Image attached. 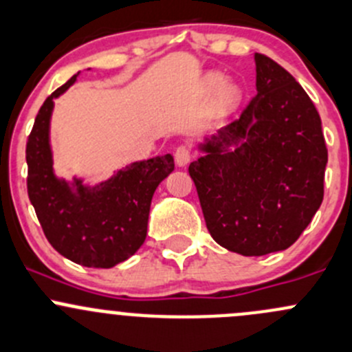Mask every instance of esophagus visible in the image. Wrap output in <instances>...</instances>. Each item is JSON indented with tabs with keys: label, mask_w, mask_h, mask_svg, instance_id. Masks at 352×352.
I'll use <instances>...</instances> for the list:
<instances>
[{
	"label": "esophagus",
	"mask_w": 352,
	"mask_h": 352,
	"mask_svg": "<svg viewBox=\"0 0 352 352\" xmlns=\"http://www.w3.org/2000/svg\"><path fill=\"white\" fill-rule=\"evenodd\" d=\"M191 157V148L188 145H179L175 151V161L177 166H186Z\"/></svg>",
	"instance_id": "obj_1"
}]
</instances>
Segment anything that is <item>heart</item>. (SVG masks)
<instances>
[{
    "mask_svg": "<svg viewBox=\"0 0 352 352\" xmlns=\"http://www.w3.org/2000/svg\"><path fill=\"white\" fill-rule=\"evenodd\" d=\"M219 82L221 80L217 78V76H212L210 78V87L214 89V87L219 85ZM239 99H241V94H239V89L236 85H232V83H224V85H221V89H219L217 92V107L221 111H229L232 109V107L238 106Z\"/></svg>",
    "mask_w": 352,
    "mask_h": 352,
    "instance_id": "heart-1",
    "label": "heart"
}]
</instances>
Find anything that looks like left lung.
Segmentation results:
<instances>
[{"label":"left lung","instance_id":"obj_1","mask_svg":"<svg viewBox=\"0 0 352 352\" xmlns=\"http://www.w3.org/2000/svg\"><path fill=\"white\" fill-rule=\"evenodd\" d=\"M255 65L256 96L188 168L210 236L243 256L280 252L301 236L322 205L329 159L308 94L272 58L256 53Z\"/></svg>","mask_w":352,"mask_h":352}]
</instances>
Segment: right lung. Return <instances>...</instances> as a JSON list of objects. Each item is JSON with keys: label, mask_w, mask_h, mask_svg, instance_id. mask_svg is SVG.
<instances>
[{"label": "right lung", "mask_w": 352, "mask_h": 352, "mask_svg": "<svg viewBox=\"0 0 352 352\" xmlns=\"http://www.w3.org/2000/svg\"><path fill=\"white\" fill-rule=\"evenodd\" d=\"M76 75L54 90L37 113L27 138V193L47 241L72 262L111 269L130 258L147 236L148 210L157 184L175 169L169 154L135 162L106 183L76 193L53 175L50 118L53 99L65 92Z\"/></svg>", "instance_id": "right-lung-1"}]
</instances>
